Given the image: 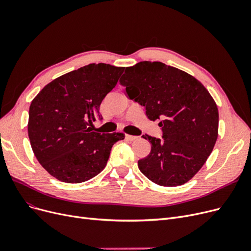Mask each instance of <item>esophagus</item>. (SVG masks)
Masks as SVG:
<instances>
[{"mask_svg": "<svg viewBox=\"0 0 251 251\" xmlns=\"http://www.w3.org/2000/svg\"><path fill=\"white\" fill-rule=\"evenodd\" d=\"M126 138L129 140V141H133L137 138V136H134V135H130V134H126Z\"/></svg>", "mask_w": 251, "mask_h": 251, "instance_id": "esophagus-1", "label": "esophagus"}]
</instances>
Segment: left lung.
Masks as SVG:
<instances>
[{"label":"left lung","mask_w":251,"mask_h":251,"mask_svg":"<svg viewBox=\"0 0 251 251\" xmlns=\"http://www.w3.org/2000/svg\"><path fill=\"white\" fill-rule=\"evenodd\" d=\"M130 100L160 120L163 138L143 135L151 145L138 161L145 176L162 187L188 182L209 157L219 135V110L203 84L190 74L160 61H140L120 79Z\"/></svg>","instance_id":"left-lung-1"}]
</instances>
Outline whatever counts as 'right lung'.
Masks as SVG:
<instances>
[{"label":"right lung","mask_w":251,"mask_h":251,"mask_svg":"<svg viewBox=\"0 0 251 251\" xmlns=\"http://www.w3.org/2000/svg\"><path fill=\"white\" fill-rule=\"evenodd\" d=\"M124 68L90 63L53 80L32 100L27 132L32 151L49 174L68 183L89 180L106 165L120 132L92 131L105 95Z\"/></svg>","instance_id":"add662e5"}]
</instances>
